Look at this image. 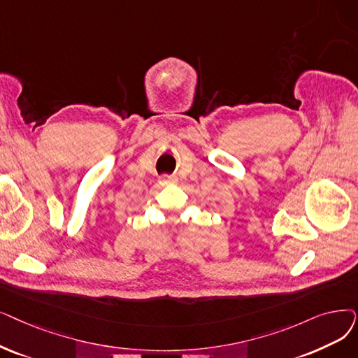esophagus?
<instances>
[{
    "instance_id": "esophagus-1",
    "label": "esophagus",
    "mask_w": 358,
    "mask_h": 358,
    "mask_svg": "<svg viewBox=\"0 0 358 358\" xmlns=\"http://www.w3.org/2000/svg\"><path fill=\"white\" fill-rule=\"evenodd\" d=\"M161 181H162L164 184H171V182H176V177H173V176H164V177L161 178Z\"/></svg>"
}]
</instances>
